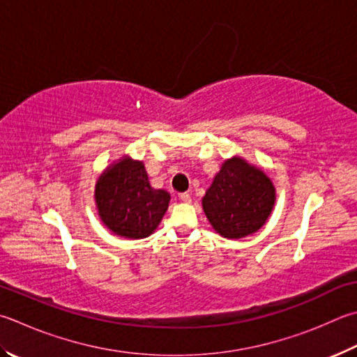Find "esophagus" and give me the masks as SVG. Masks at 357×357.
Returning <instances> with one entry per match:
<instances>
[{"mask_svg":"<svg viewBox=\"0 0 357 357\" xmlns=\"http://www.w3.org/2000/svg\"><path fill=\"white\" fill-rule=\"evenodd\" d=\"M178 199L181 202H185V204H190V202H191V194L190 192H181V194H178Z\"/></svg>","mask_w":357,"mask_h":357,"instance_id":"34e87169","label":"esophagus"}]
</instances>
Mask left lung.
I'll return each instance as SVG.
<instances>
[{
	"label": "left lung",
	"mask_w": 357,
	"mask_h": 357,
	"mask_svg": "<svg viewBox=\"0 0 357 357\" xmlns=\"http://www.w3.org/2000/svg\"><path fill=\"white\" fill-rule=\"evenodd\" d=\"M275 199V186L264 171L244 158L233 157L222 163L202 199V206L220 236L241 239L266 224Z\"/></svg>",
	"instance_id": "left-lung-1"
}]
</instances>
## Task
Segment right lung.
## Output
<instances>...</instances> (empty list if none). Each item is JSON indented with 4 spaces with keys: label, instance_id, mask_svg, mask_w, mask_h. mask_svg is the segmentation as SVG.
Wrapping results in <instances>:
<instances>
[{
    "label": "right lung",
    "instance_id": "obj_1",
    "mask_svg": "<svg viewBox=\"0 0 357 357\" xmlns=\"http://www.w3.org/2000/svg\"><path fill=\"white\" fill-rule=\"evenodd\" d=\"M95 200L100 220L112 233L141 239L157 230L171 196L165 190H153L143 161L123 157L100 174Z\"/></svg>",
    "mask_w": 357,
    "mask_h": 357
}]
</instances>
